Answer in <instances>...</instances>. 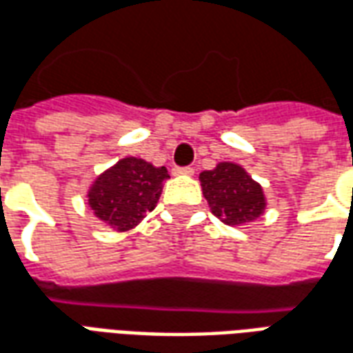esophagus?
Returning a JSON list of instances; mask_svg holds the SVG:
<instances>
[{
	"instance_id": "1",
	"label": "esophagus",
	"mask_w": 353,
	"mask_h": 353,
	"mask_svg": "<svg viewBox=\"0 0 353 353\" xmlns=\"http://www.w3.org/2000/svg\"><path fill=\"white\" fill-rule=\"evenodd\" d=\"M174 174H176V176H192L194 170H192L191 166H177V168H174Z\"/></svg>"
}]
</instances>
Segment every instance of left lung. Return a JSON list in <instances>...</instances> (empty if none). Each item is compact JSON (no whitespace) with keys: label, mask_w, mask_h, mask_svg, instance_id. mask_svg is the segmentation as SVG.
I'll use <instances>...</instances> for the list:
<instances>
[{"label":"left lung","mask_w":353,"mask_h":353,"mask_svg":"<svg viewBox=\"0 0 353 353\" xmlns=\"http://www.w3.org/2000/svg\"><path fill=\"white\" fill-rule=\"evenodd\" d=\"M200 183L212 214L227 225L255 221L265 212L263 187L234 162H219L214 170L202 172Z\"/></svg>","instance_id":"8db88e82"}]
</instances>
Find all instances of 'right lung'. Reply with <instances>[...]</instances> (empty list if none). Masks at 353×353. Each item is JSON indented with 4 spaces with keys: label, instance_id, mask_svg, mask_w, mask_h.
Here are the masks:
<instances>
[{
    "label": "right lung",
    "instance_id": "obj_1",
    "mask_svg": "<svg viewBox=\"0 0 353 353\" xmlns=\"http://www.w3.org/2000/svg\"><path fill=\"white\" fill-rule=\"evenodd\" d=\"M168 170L143 159L126 157L105 170L88 191V204L96 217L115 230L134 229L161 199Z\"/></svg>",
    "mask_w": 353,
    "mask_h": 353
}]
</instances>
